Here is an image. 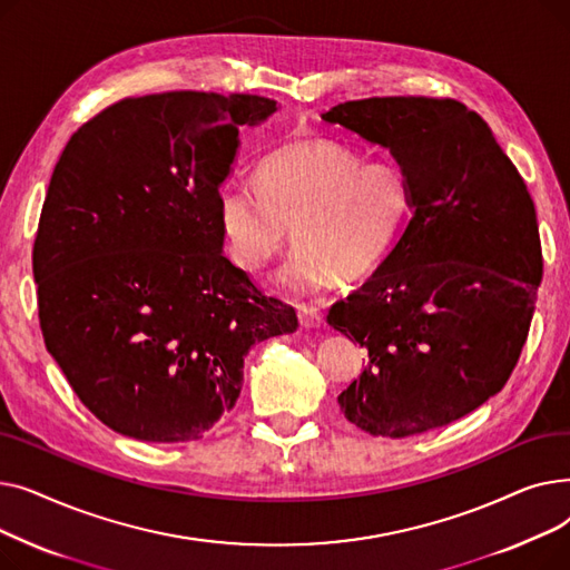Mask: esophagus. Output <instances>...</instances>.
Listing matches in <instances>:
<instances>
[{"instance_id": "1", "label": "esophagus", "mask_w": 570, "mask_h": 570, "mask_svg": "<svg viewBox=\"0 0 570 570\" xmlns=\"http://www.w3.org/2000/svg\"><path fill=\"white\" fill-rule=\"evenodd\" d=\"M297 318H301L303 327H321L323 325V314L314 307H297Z\"/></svg>"}]
</instances>
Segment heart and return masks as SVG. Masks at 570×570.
Here are the masks:
<instances>
[{"instance_id":"obj_1","label":"heart","mask_w":570,"mask_h":570,"mask_svg":"<svg viewBox=\"0 0 570 570\" xmlns=\"http://www.w3.org/2000/svg\"><path fill=\"white\" fill-rule=\"evenodd\" d=\"M256 185L219 191V228L228 256L258 273L297 245L279 284L314 293L370 277L391 256L413 215V183L397 161H365L327 136H297L269 153Z\"/></svg>"}]
</instances>
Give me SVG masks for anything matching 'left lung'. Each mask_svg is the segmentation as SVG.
I'll list each match as a JSON object with an SVG mask.
<instances>
[{
	"label": "left lung",
	"instance_id": "left-lung-1",
	"mask_svg": "<svg viewBox=\"0 0 570 570\" xmlns=\"http://www.w3.org/2000/svg\"><path fill=\"white\" fill-rule=\"evenodd\" d=\"M321 117L391 149L413 183L400 243L327 314L367 348L337 402L374 436L443 428L518 365L543 277L533 200L485 119L455 99L372 97Z\"/></svg>",
	"mask_w": 570,
	"mask_h": 570
}]
</instances>
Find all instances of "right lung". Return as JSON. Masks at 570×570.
Returning a JSON list of instances; mask_svg holds the SVG:
<instances>
[{
  "label": "right lung",
  "mask_w": 570,
  "mask_h": 570,
  "mask_svg": "<svg viewBox=\"0 0 570 570\" xmlns=\"http://www.w3.org/2000/svg\"><path fill=\"white\" fill-rule=\"evenodd\" d=\"M275 110L256 95L122 99L52 170L32 254L41 333L117 434L200 439L235 406L249 348L297 327L224 256L219 228L237 134Z\"/></svg>",
  "instance_id": "add662e5"
}]
</instances>
